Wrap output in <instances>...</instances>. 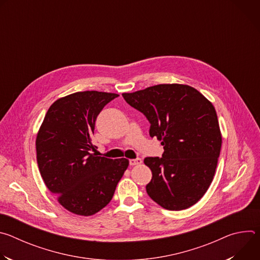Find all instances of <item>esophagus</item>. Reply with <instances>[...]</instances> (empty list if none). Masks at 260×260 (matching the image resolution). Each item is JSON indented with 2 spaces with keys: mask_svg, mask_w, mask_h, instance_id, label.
Returning a JSON list of instances; mask_svg holds the SVG:
<instances>
[{
  "mask_svg": "<svg viewBox=\"0 0 260 260\" xmlns=\"http://www.w3.org/2000/svg\"><path fill=\"white\" fill-rule=\"evenodd\" d=\"M142 164L141 158H136V159H129V165L131 166H139Z\"/></svg>",
  "mask_w": 260,
  "mask_h": 260,
  "instance_id": "34e87169",
  "label": "esophagus"
}]
</instances>
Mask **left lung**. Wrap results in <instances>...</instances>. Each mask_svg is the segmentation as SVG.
Masks as SVG:
<instances>
[{
    "mask_svg": "<svg viewBox=\"0 0 260 260\" xmlns=\"http://www.w3.org/2000/svg\"><path fill=\"white\" fill-rule=\"evenodd\" d=\"M122 96L146 116L150 137L164 146L161 157L144 159L152 172L148 196L171 211L197 204L213 181L222 143L212 103L183 84H158Z\"/></svg>",
    "mask_w": 260,
    "mask_h": 260,
    "instance_id": "left-lung-1",
    "label": "left lung"
}]
</instances>
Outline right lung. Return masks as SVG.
<instances>
[{
  "mask_svg": "<svg viewBox=\"0 0 260 260\" xmlns=\"http://www.w3.org/2000/svg\"><path fill=\"white\" fill-rule=\"evenodd\" d=\"M118 94L79 91L55 101L36 139L37 162L51 193L68 211L90 216L112 200L128 167L126 158L96 156L91 143L95 120Z\"/></svg>",
  "mask_w": 260,
  "mask_h": 260,
  "instance_id": "1",
  "label": "right lung"
}]
</instances>
